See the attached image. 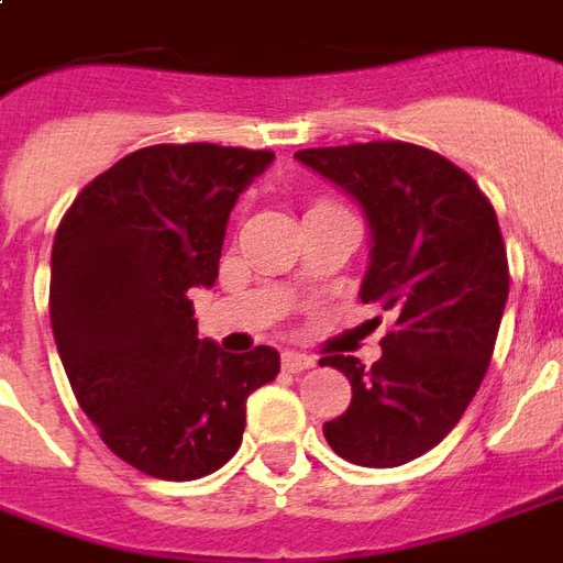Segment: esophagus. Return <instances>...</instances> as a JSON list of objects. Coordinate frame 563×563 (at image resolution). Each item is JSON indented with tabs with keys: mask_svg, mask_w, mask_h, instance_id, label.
I'll return each mask as SVG.
<instances>
[{
	"mask_svg": "<svg viewBox=\"0 0 563 563\" xmlns=\"http://www.w3.org/2000/svg\"><path fill=\"white\" fill-rule=\"evenodd\" d=\"M280 362H283V371H289V374H300V371H307L316 365L312 356H307V353H300V351H283Z\"/></svg>",
	"mask_w": 563,
	"mask_h": 563,
	"instance_id": "obj_1",
	"label": "esophagus"
}]
</instances>
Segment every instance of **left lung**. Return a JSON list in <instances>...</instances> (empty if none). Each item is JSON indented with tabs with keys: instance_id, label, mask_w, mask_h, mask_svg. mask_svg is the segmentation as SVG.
<instances>
[{
	"instance_id": "obj_1",
	"label": "left lung",
	"mask_w": 563,
	"mask_h": 563,
	"mask_svg": "<svg viewBox=\"0 0 563 563\" xmlns=\"http://www.w3.org/2000/svg\"><path fill=\"white\" fill-rule=\"evenodd\" d=\"M295 161L362 207L371 263L360 298L391 318L371 368L321 360L353 388L324 438L344 462L397 467L444 441L488 371L508 300L497 212L467 172L420 145L307 148Z\"/></svg>"
}]
</instances>
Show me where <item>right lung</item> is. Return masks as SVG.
Listing matches in <instances>:
<instances>
[{
    "mask_svg": "<svg viewBox=\"0 0 563 563\" xmlns=\"http://www.w3.org/2000/svg\"><path fill=\"white\" fill-rule=\"evenodd\" d=\"M272 152L148 145L87 184L52 245L57 353L101 441L154 479L189 482L242 444L245 402L280 353L198 339L192 289L219 277L230 210Z\"/></svg>",
    "mask_w": 563,
    "mask_h": 563,
    "instance_id": "right-lung-1",
    "label": "right lung"
}]
</instances>
